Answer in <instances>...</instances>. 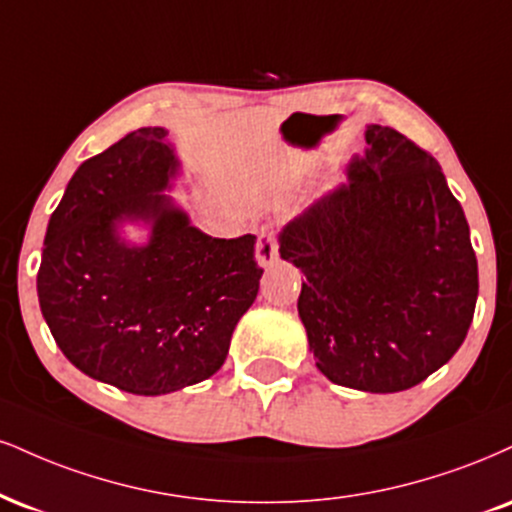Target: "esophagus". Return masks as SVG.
Returning a JSON list of instances; mask_svg holds the SVG:
<instances>
[{
  "label": "esophagus",
  "mask_w": 512,
  "mask_h": 512,
  "mask_svg": "<svg viewBox=\"0 0 512 512\" xmlns=\"http://www.w3.org/2000/svg\"><path fill=\"white\" fill-rule=\"evenodd\" d=\"M279 255V240H276L274 226H262L260 238H257V262L262 267H272Z\"/></svg>",
  "instance_id": "1"
}]
</instances>
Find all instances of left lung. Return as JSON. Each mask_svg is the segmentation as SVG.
<instances>
[{"instance_id":"left-lung-1","label":"left lung","mask_w":512,"mask_h":512,"mask_svg":"<svg viewBox=\"0 0 512 512\" xmlns=\"http://www.w3.org/2000/svg\"><path fill=\"white\" fill-rule=\"evenodd\" d=\"M348 181L286 226L281 257L305 274L298 298L319 372L369 393L417 386L463 346L477 257L460 202L432 157L369 126Z\"/></svg>"}]
</instances>
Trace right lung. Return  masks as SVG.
<instances>
[{
    "label": "right lung",
    "instance_id": "obj_1",
    "mask_svg": "<svg viewBox=\"0 0 512 512\" xmlns=\"http://www.w3.org/2000/svg\"><path fill=\"white\" fill-rule=\"evenodd\" d=\"M164 128H138L85 159L49 217L38 272L42 317L80 372L135 396L212 377L260 291L255 236L212 238L166 195L176 159ZM153 224L145 249L115 236Z\"/></svg>",
    "mask_w": 512,
    "mask_h": 512
}]
</instances>
